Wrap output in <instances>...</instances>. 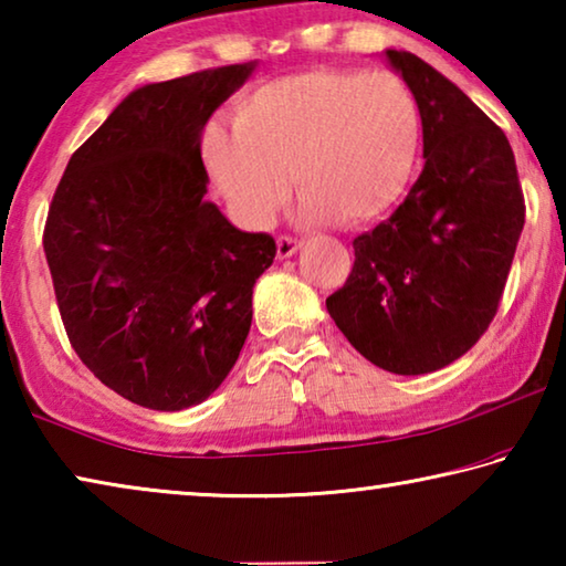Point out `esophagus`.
Returning a JSON list of instances; mask_svg holds the SVG:
<instances>
[{
    "mask_svg": "<svg viewBox=\"0 0 566 566\" xmlns=\"http://www.w3.org/2000/svg\"><path fill=\"white\" fill-rule=\"evenodd\" d=\"M302 247L300 239H292V237H280L276 239V256L280 260H290L292 254H296V249Z\"/></svg>",
    "mask_w": 566,
    "mask_h": 566,
    "instance_id": "obj_1",
    "label": "esophagus"
}]
</instances>
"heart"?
<instances>
[{
  "label": "heart",
  "mask_w": 566,
  "mask_h": 566,
  "mask_svg": "<svg viewBox=\"0 0 566 566\" xmlns=\"http://www.w3.org/2000/svg\"><path fill=\"white\" fill-rule=\"evenodd\" d=\"M234 134L214 132L207 157L242 222L270 224L294 177L304 222L364 227L405 195L421 119L395 72L312 70L256 87L239 104Z\"/></svg>",
  "instance_id": "heart-1"
}]
</instances>
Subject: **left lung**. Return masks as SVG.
Listing matches in <instances>:
<instances>
[{
	"instance_id": "left-lung-1",
	"label": "left lung",
	"mask_w": 566,
	"mask_h": 566,
	"mask_svg": "<svg viewBox=\"0 0 566 566\" xmlns=\"http://www.w3.org/2000/svg\"><path fill=\"white\" fill-rule=\"evenodd\" d=\"M419 104L424 169L387 222L354 239V266L327 312L364 359L429 375L494 319L524 227L504 132L417 54L385 50Z\"/></svg>"
}]
</instances>
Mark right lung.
I'll use <instances>...</instances> for the list:
<instances>
[{
    "label": "right lung",
    "mask_w": 566,
    "mask_h": 566,
    "mask_svg": "<svg viewBox=\"0 0 566 566\" xmlns=\"http://www.w3.org/2000/svg\"><path fill=\"white\" fill-rule=\"evenodd\" d=\"M256 62L145 84L74 151L44 227L74 352L134 405L179 411L227 379L276 244L207 195L202 134Z\"/></svg>",
    "instance_id": "1"
}]
</instances>
